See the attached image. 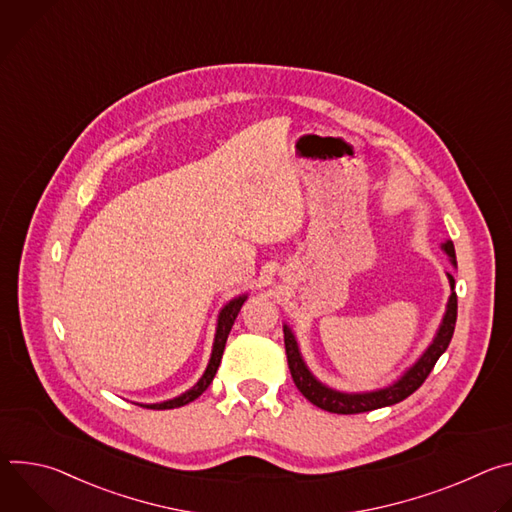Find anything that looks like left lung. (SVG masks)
Returning <instances> with one entry per match:
<instances>
[{
    "mask_svg": "<svg viewBox=\"0 0 512 512\" xmlns=\"http://www.w3.org/2000/svg\"><path fill=\"white\" fill-rule=\"evenodd\" d=\"M442 251L450 257V263L458 269L456 263V249L452 241L442 243ZM452 294L448 298L446 304V312L442 318L440 328H437L433 340L429 342V346L421 352V356L411 364L409 369H405L401 373V377H397L391 385L381 387V389H373V391H358V393H348V391H338L334 387H328L326 383H322L310 369L302 356L298 338L287 324H283V342H285V354H287V364H289V373L291 379H294L296 387L300 389V393L314 403L316 407L330 411V413H342V415H350V413H364V411H373V409H381V407H389L395 405L403 399H407L411 393H415L423 381L427 379V375L431 373L433 364L437 362L446 348L450 346V340L454 336V328H456V318H458V298H456V279L450 271H446Z\"/></svg>",
    "mask_w": 512,
    "mask_h": 512,
    "instance_id": "8db88e82",
    "label": "left lung"
}]
</instances>
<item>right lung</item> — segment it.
<instances>
[{"mask_svg": "<svg viewBox=\"0 0 512 512\" xmlns=\"http://www.w3.org/2000/svg\"><path fill=\"white\" fill-rule=\"evenodd\" d=\"M247 300V294H241L233 300H229L221 312H218V318H216V332H214V342H212V352H210V358H208V364L206 369L202 373V377L198 379V383L194 387H190L188 391H184L182 395L174 397V399H168V401H162V403H137L141 407H148V409H174V407H182L194 399H198L206 389L208 385L212 383L216 371H218V364H221V358H223V352H225V344H227V338H229V332L243 308Z\"/></svg>", "mask_w": 512, "mask_h": 512, "instance_id": "1", "label": "right lung"}]
</instances>
